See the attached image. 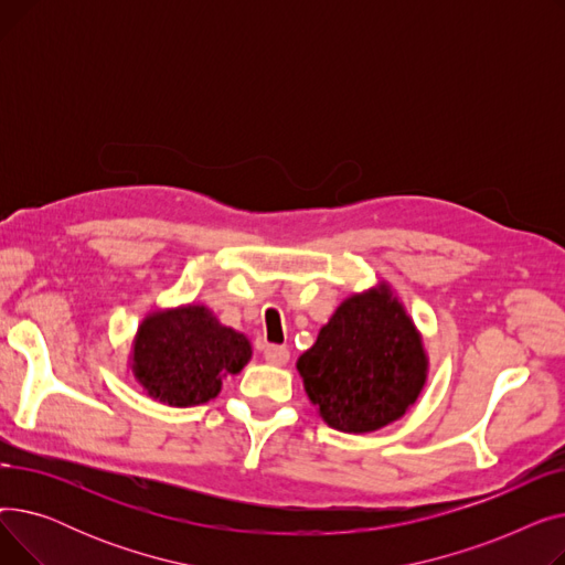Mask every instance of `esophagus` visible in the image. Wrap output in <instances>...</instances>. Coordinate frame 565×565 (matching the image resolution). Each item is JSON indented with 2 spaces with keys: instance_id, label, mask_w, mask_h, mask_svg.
Masks as SVG:
<instances>
[{
  "instance_id": "obj_1",
  "label": "esophagus",
  "mask_w": 565,
  "mask_h": 565,
  "mask_svg": "<svg viewBox=\"0 0 565 565\" xmlns=\"http://www.w3.org/2000/svg\"><path fill=\"white\" fill-rule=\"evenodd\" d=\"M263 358L267 364H273V366H286L290 360V352L284 345H265Z\"/></svg>"
}]
</instances>
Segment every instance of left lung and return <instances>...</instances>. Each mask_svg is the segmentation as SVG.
I'll return each instance as SVG.
<instances>
[{"instance_id":"8db88e82","label":"left lung","mask_w":565,"mask_h":565,"mask_svg":"<svg viewBox=\"0 0 565 565\" xmlns=\"http://www.w3.org/2000/svg\"><path fill=\"white\" fill-rule=\"evenodd\" d=\"M295 366L322 422L352 435L401 419L428 380L422 332L387 281L348 295Z\"/></svg>"}]
</instances>
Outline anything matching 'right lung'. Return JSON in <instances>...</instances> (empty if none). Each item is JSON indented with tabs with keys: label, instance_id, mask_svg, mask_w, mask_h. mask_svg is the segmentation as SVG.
<instances>
[{
	"label": "right lung",
	"instance_id": "obj_1",
	"mask_svg": "<svg viewBox=\"0 0 565 565\" xmlns=\"http://www.w3.org/2000/svg\"><path fill=\"white\" fill-rule=\"evenodd\" d=\"M252 360L243 332L220 322L203 305L156 309L137 328L130 371L143 392L171 407L207 403L222 392L226 375Z\"/></svg>",
	"mask_w": 565,
	"mask_h": 565
}]
</instances>
